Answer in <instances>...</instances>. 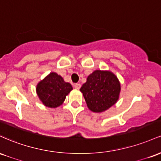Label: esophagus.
<instances>
[{"mask_svg":"<svg viewBox=\"0 0 161 161\" xmlns=\"http://www.w3.org/2000/svg\"><path fill=\"white\" fill-rule=\"evenodd\" d=\"M74 88L75 89H79L81 88V85L79 83H76V84L74 85Z\"/></svg>","mask_w":161,"mask_h":161,"instance_id":"obj_1","label":"esophagus"}]
</instances>
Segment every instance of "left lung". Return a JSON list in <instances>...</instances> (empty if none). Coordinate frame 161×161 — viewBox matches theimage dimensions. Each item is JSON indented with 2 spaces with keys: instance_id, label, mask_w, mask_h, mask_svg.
<instances>
[{
  "instance_id": "left-lung-1",
  "label": "left lung",
  "mask_w": 161,
  "mask_h": 161,
  "mask_svg": "<svg viewBox=\"0 0 161 161\" xmlns=\"http://www.w3.org/2000/svg\"><path fill=\"white\" fill-rule=\"evenodd\" d=\"M120 91L119 79L110 70H95L80 88L87 107L95 113H102L115 104Z\"/></svg>"
}]
</instances>
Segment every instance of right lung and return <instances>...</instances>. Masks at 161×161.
<instances>
[{
	"mask_svg": "<svg viewBox=\"0 0 161 161\" xmlns=\"http://www.w3.org/2000/svg\"><path fill=\"white\" fill-rule=\"evenodd\" d=\"M73 86L64 80L62 76L51 72L37 84L36 93L45 107L56 108L63 104Z\"/></svg>",
	"mask_w": 161,
	"mask_h": 161,
	"instance_id": "right-lung-1",
	"label": "right lung"
}]
</instances>
